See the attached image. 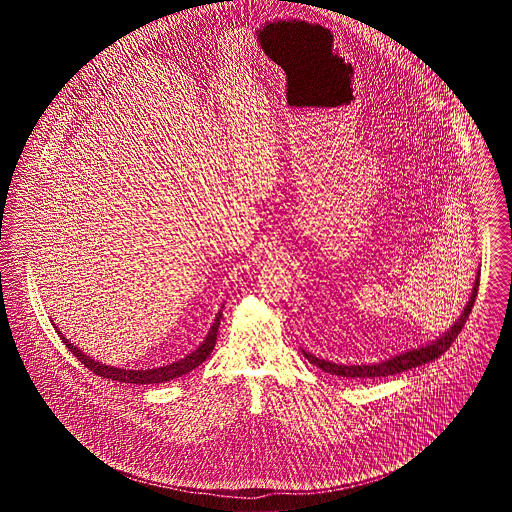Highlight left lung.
<instances>
[{
	"label": "left lung",
	"mask_w": 512,
	"mask_h": 512,
	"mask_svg": "<svg viewBox=\"0 0 512 512\" xmlns=\"http://www.w3.org/2000/svg\"><path fill=\"white\" fill-rule=\"evenodd\" d=\"M478 286H480V270L476 274V280H474V288L470 293V299L464 307L461 317L455 320V324L445 332L441 334L438 340L430 341L426 345H420L416 349H409L405 353H399V355H393L391 359L386 361H380V363H368V365H338V363H332V361H324V359H318L317 355L313 353H307L305 349H301L303 357L311 363V365L318 366L320 370L328 372V374H336L341 378H380V376H393V374H399V372H405L409 368L414 366L426 365V363H432L436 361L439 355H443L451 343L455 341V338L461 334L464 324H466V318L470 315L472 307H474V301H476V295H478Z\"/></svg>",
	"instance_id": "left-lung-1"
}]
</instances>
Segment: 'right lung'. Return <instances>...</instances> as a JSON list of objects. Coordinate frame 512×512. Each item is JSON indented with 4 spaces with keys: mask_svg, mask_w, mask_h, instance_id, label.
Returning <instances> with one entry per match:
<instances>
[{
    "mask_svg": "<svg viewBox=\"0 0 512 512\" xmlns=\"http://www.w3.org/2000/svg\"><path fill=\"white\" fill-rule=\"evenodd\" d=\"M222 307H224V305H222ZM222 307H220V309H222ZM220 317H222V311L217 313L215 322L211 324V328H209V332H207L205 340L201 341V343H199V347H195L194 351H192L190 355H186V357H184V359H180V361H174L171 365L147 368V370H134V368H132V370H128V368L101 365L99 361H94L92 357H88L86 353H82L74 343L67 340V338L57 330V326H55V330H57V334L61 336L63 343L69 347V351L73 353L74 357H76L82 365L86 366L88 370H92L94 374L103 376V378H109V380H117V382H122V384H161V382H169V380L180 378V376H184V374L192 372L195 366L201 365V363L211 355V351H213V347H215V343H217V332H219Z\"/></svg>",
    "mask_w": 512,
    "mask_h": 512,
    "instance_id": "right-lung-1",
    "label": "right lung"
}]
</instances>
